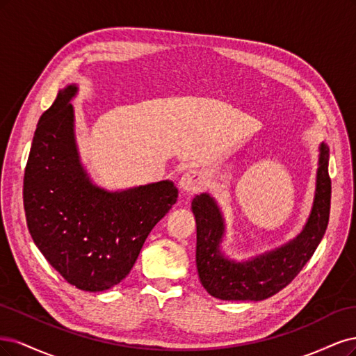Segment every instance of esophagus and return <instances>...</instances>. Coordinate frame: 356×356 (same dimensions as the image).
Here are the masks:
<instances>
[{"mask_svg": "<svg viewBox=\"0 0 356 356\" xmlns=\"http://www.w3.org/2000/svg\"><path fill=\"white\" fill-rule=\"evenodd\" d=\"M179 185L185 192H198L207 185V177L201 170H189L188 173L181 176Z\"/></svg>", "mask_w": 356, "mask_h": 356, "instance_id": "esophagus-1", "label": "esophagus"}]
</instances>
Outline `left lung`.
<instances>
[{
	"instance_id": "left-lung-1",
	"label": "left lung",
	"mask_w": 356,
	"mask_h": 356,
	"mask_svg": "<svg viewBox=\"0 0 356 356\" xmlns=\"http://www.w3.org/2000/svg\"><path fill=\"white\" fill-rule=\"evenodd\" d=\"M330 149L319 145L316 188L311 214L303 231L289 243L245 261L225 257L220 250L225 219L209 193L197 195L192 211L197 220V269L207 293L220 300H265L289 285L323 239L330 217Z\"/></svg>"
}]
</instances>
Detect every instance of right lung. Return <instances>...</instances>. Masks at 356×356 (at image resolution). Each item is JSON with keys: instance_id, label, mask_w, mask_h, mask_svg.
I'll use <instances>...</instances> for the list:
<instances>
[{"instance_id": "obj_1", "label": "right lung", "mask_w": 356, "mask_h": 356, "mask_svg": "<svg viewBox=\"0 0 356 356\" xmlns=\"http://www.w3.org/2000/svg\"><path fill=\"white\" fill-rule=\"evenodd\" d=\"M75 84L59 90L37 125L24 177L26 225L33 243L62 277L103 291L130 273L154 226L177 201L173 181L125 191L96 186L79 161Z\"/></svg>"}]
</instances>
